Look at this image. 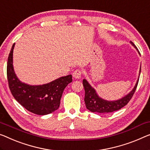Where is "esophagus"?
Listing matches in <instances>:
<instances>
[{
    "label": "esophagus",
    "mask_w": 150,
    "mask_h": 150,
    "mask_svg": "<svg viewBox=\"0 0 150 150\" xmlns=\"http://www.w3.org/2000/svg\"><path fill=\"white\" fill-rule=\"evenodd\" d=\"M81 71L79 70V69H77V70H75L74 72L73 73V77H74L75 79H80V78L81 77Z\"/></svg>",
    "instance_id": "esophagus-1"
}]
</instances>
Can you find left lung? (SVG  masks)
Returning <instances> with one entry per match:
<instances>
[{"label": "left lung", "instance_id": "left-lung-1", "mask_svg": "<svg viewBox=\"0 0 150 150\" xmlns=\"http://www.w3.org/2000/svg\"><path fill=\"white\" fill-rule=\"evenodd\" d=\"M131 43L135 48H137V47L132 42H131ZM140 73L141 69L139 71V73ZM138 82H139V79H138L133 90L126 96L117 100V101H106V100L102 99L98 96L95 89L91 88L90 85L88 83V82L86 79H83V86L85 89L84 101L86 103L87 109H88L92 112L98 113H108L120 110L122 107L126 106L132 98L136 88H137Z\"/></svg>", "mask_w": 150, "mask_h": 150}]
</instances>
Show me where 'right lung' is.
<instances>
[{
    "mask_svg": "<svg viewBox=\"0 0 150 150\" xmlns=\"http://www.w3.org/2000/svg\"><path fill=\"white\" fill-rule=\"evenodd\" d=\"M8 57L6 75L8 87L15 99L26 110L35 115H46L59 108L64 88L72 81V75L60 77L42 86H30L17 79L13 67V52Z\"/></svg>",
    "mask_w": 150,
    "mask_h": 150,
    "instance_id": "obj_1",
    "label": "right lung"
}]
</instances>
